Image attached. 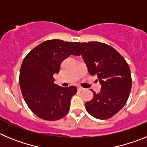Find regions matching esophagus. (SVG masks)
Here are the masks:
<instances>
[{"label": "esophagus", "instance_id": "obj_1", "mask_svg": "<svg viewBox=\"0 0 147 147\" xmlns=\"http://www.w3.org/2000/svg\"><path fill=\"white\" fill-rule=\"evenodd\" d=\"M84 88H82V87H79V88H78V90H79V91H82V90H84Z\"/></svg>", "mask_w": 147, "mask_h": 147}]
</instances>
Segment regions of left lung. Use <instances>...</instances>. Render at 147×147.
Wrapping results in <instances>:
<instances>
[{"instance_id":"1","label":"left lung","mask_w":147,"mask_h":147,"mask_svg":"<svg viewBox=\"0 0 147 147\" xmlns=\"http://www.w3.org/2000/svg\"><path fill=\"white\" fill-rule=\"evenodd\" d=\"M91 76L96 75L102 85L99 93L85 103L90 115L96 119L113 117L127 103L132 87L130 69L124 58L103 42H74Z\"/></svg>"}]
</instances>
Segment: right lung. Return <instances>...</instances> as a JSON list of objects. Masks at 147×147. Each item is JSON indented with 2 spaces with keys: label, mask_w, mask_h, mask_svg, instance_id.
Here are the masks:
<instances>
[{
  "label": "right lung",
  "mask_w": 147,
  "mask_h": 147,
  "mask_svg": "<svg viewBox=\"0 0 147 147\" xmlns=\"http://www.w3.org/2000/svg\"><path fill=\"white\" fill-rule=\"evenodd\" d=\"M71 54L80 55L74 42L46 40L32 49L22 62L19 77L22 95L30 110L43 120L64 117L77 92L75 86L63 88L54 83L53 76Z\"/></svg>",
  "instance_id": "1"
}]
</instances>
